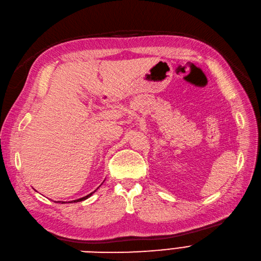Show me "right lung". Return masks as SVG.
<instances>
[{"mask_svg":"<svg viewBox=\"0 0 261 261\" xmlns=\"http://www.w3.org/2000/svg\"><path fill=\"white\" fill-rule=\"evenodd\" d=\"M93 193H94V192H93ZM93 193H90V194H88V195H86V196H84V197H82V198H79V199H76V200H72L71 202H73V201H74V202H77V201H82V200H84V199H87L89 196H92ZM63 203H64V202H63Z\"/></svg>","mask_w":261,"mask_h":261,"instance_id":"add662e5","label":"right lung"}]
</instances>
